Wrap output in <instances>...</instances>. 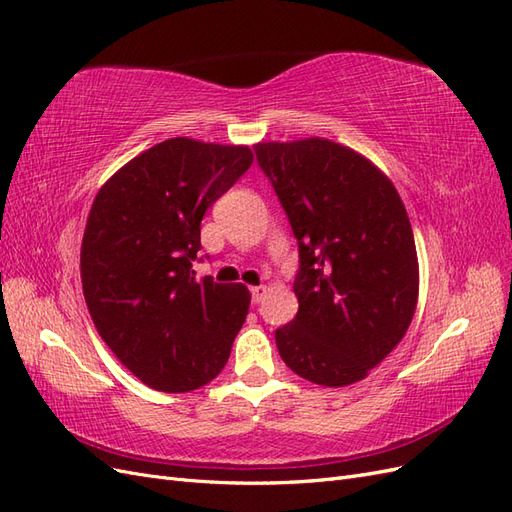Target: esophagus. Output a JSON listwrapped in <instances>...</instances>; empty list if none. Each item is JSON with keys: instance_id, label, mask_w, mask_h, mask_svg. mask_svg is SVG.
Returning <instances> with one entry per match:
<instances>
[{"instance_id": "obj_1", "label": "esophagus", "mask_w": 512, "mask_h": 512, "mask_svg": "<svg viewBox=\"0 0 512 512\" xmlns=\"http://www.w3.org/2000/svg\"><path fill=\"white\" fill-rule=\"evenodd\" d=\"M250 290H252V303H256V305H258L262 299H265L267 292H269L267 286H252Z\"/></svg>"}]
</instances>
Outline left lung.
Returning <instances> with one entry per match:
<instances>
[{"mask_svg": "<svg viewBox=\"0 0 512 512\" xmlns=\"http://www.w3.org/2000/svg\"><path fill=\"white\" fill-rule=\"evenodd\" d=\"M299 241V312L275 331L294 374L320 386L367 378L404 339L418 301L412 226L393 181L359 151L303 138L254 145Z\"/></svg>", "mask_w": 512, "mask_h": 512, "instance_id": "8db88e82", "label": "left lung"}]
</instances>
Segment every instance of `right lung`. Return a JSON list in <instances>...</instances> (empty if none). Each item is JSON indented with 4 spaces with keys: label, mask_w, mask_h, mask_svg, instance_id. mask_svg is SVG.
Segmentation results:
<instances>
[{
    "label": "right lung",
    "mask_w": 512,
    "mask_h": 512,
    "mask_svg": "<svg viewBox=\"0 0 512 512\" xmlns=\"http://www.w3.org/2000/svg\"><path fill=\"white\" fill-rule=\"evenodd\" d=\"M254 162L247 145L168 138L98 190L83 245L89 316L117 359L164 393L200 389L224 369L252 294L196 277L205 211Z\"/></svg>",
    "instance_id": "1"
}]
</instances>
